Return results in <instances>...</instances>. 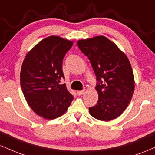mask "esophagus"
Instances as JSON below:
<instances>
[{"mask_svg":"<svg viewBox=\"0 0 155 155\" xmlns=\"http://www.w3.org/2000/svg\"><path fill=\"white\" fill-rule=\"evenodd\" d=\"M84 94V90H79L77 91V94L78 95H82Z\"/></svg>","mask_w":155,"mask_h":155,"instance_id":"esophagus-1","label":"esophagus"}]
</instances>
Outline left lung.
<instances>
[{"label": "left lung", "mask_w": 155, "mask_h": 155, "mask_svg": "<svg viewBox=\"0 0 155 155\" xmlns=\"http://www.w3.org/2000/svg\"><path fill=\"white\" fill-rule=\"evenodd\" d=\"M77 45L90 61L98 81V101L89 108V113L102 121L118 118L129 105L135 88L129 60L114 42L102 35L79 40Z\"/></svg>", "instance_id": "obj_1"}]
</instances>
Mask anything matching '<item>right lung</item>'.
Returning a JSON list of instances; mask_svg holds the SVG:
<instances>
[{
	"instance_id": "add662e5",
	"label": "right lung",
	"mask_w": 155,
	"mask_h": 155,
	"mask_svg": "<svg viewBox=\"0 0 155 155\" xmlns=\"http://www.w3.org/2000/svg\"><path fill=\"white\" fill-rule=\"evenodd\" d=\"M73 41L58 36L48 37L26 55L20 74L24 96L33 111L53 120L64 114L74 97L60 82L64 79L63 59Z\"/></svg>"
}]
</instances>
